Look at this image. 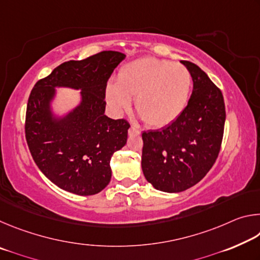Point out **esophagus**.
Returning <instances> with one entry per match:
<instances>
[{"label":"esophagus","instance_id":"obj_1","mask_svg":"<svg viewBox=\"0 0 260 260\" xmlns=\"http://www.w3.org/2000/svg\"><path fill=\"white\" fill-rule=\"evenodd\" d=\"M140 133H141V132L138 128H135V127H133V126L129 127V129H128L129 135H140Z\"/></svg>","mask_w":260,"mask_h":260}]
</instances>
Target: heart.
Wrapping results in <instances>:
<instances>
[{
	"label": "heart",
	"mask_w": 260,
	"mask_h": 260,
	"mask_svg": "<svg viewBox=\"0 0 260 260\" xmlns=\"http://www.w3.org/2000/svg\"><path fill=\"white\" fill-rule=\"evenodd\" d=\"M192 77L182 64L156 57H142L119 70L117 83L107 86L105 96L116 112L131 108L148 126L160 128L172 124L187 107Z\"/></svg>",
	"instance_id": "heart-1"
}]
</instances>
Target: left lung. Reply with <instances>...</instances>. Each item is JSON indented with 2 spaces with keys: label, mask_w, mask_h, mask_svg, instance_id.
<instances>
[{
  "label": "left lung",
  "mask_w": 260,
  "mask_h": 260,
  "mask_svg": "<svg viewBox=\"0 0 260 260\" xmlns=\"http://www.w3.org/2000/svg\"><path fill=\"white\" fill-rule=\"evenodd\" d=\"M193 89L187 107L172 124L142 133V171L157 190L179 192L200 182L217 160L225 128L221 90L189 60Z\"/></svg>",
  "instance_id": "8db88e82"
}]
</instances>
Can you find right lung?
I'll return each instance as SVG.
<instances>
[{"mask_svg": "<svg viewBox=\"0 0 260 260\" xmlns=\"http://www.w3.org/2000/svg\"><path fill=\"white\" fill-rule=\"evenodd\" d=\"M124 58L122 52L108 50L82 60L65 61L30 91L26 142L35 164L60 189L81 196L95 195L111 180L110 159L126 144L129 122L105 116V89ZM56 85L83 90L82 104L59 122L52 120L49 110Z\"/></svg>", "mask_w": 260, "mask_h": 260, "instance_id": "1", "label": "right lung"}]
</instances>
